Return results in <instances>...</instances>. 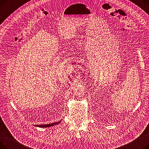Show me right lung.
<instances>
[{"mask_svg":"<svg viewBox=\"0 0 149 149\" xmlns=\"http://www.w3.org/2000/svg\"><path fill=\"white\" fill-rule=\"evenodd\" d=\"M61 123V121H58V122H56V123H51V124H40V125H35V126H37V127H51V126H54V125H57L59 123Z\"/></svg>","mask_w":149,"mask_h":149,"instance_id":"obj_1","label":"right lung"}]
</instances>
